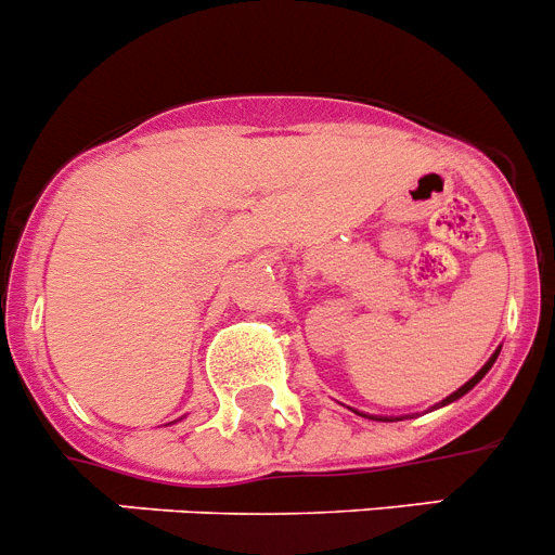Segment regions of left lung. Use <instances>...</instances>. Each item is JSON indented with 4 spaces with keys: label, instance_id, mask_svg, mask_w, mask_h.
<instances>
[{
    "label": "left lung",
    "instance_id": "obj_1",
    "mask_svg": "<svg viewBox=\"0 0 555 555\" xmlns=\"http://www.w3.org/2000/svg\"><path fill=\"white\" fill-rule=\"evenodd\" d=\"M496 358H499V349H496V352H493V354H491V358H488V363H486V365H482V369H480V371H477V374H475V376H472V379H469V382H466V385H461V387H459V390H455V392H453V396H448V398H444V401H442V406H444V403H453V401H455V398L466 396V392H469V390H472V387H475V385H477V382H480V379H482V376H486V374H488V371H491V365H493V363H496ZM374 421H382V423H392V417H374Z\"/></svg>",
    "mask_w": 555,
    "mask_h": 555
}]
</instances>
